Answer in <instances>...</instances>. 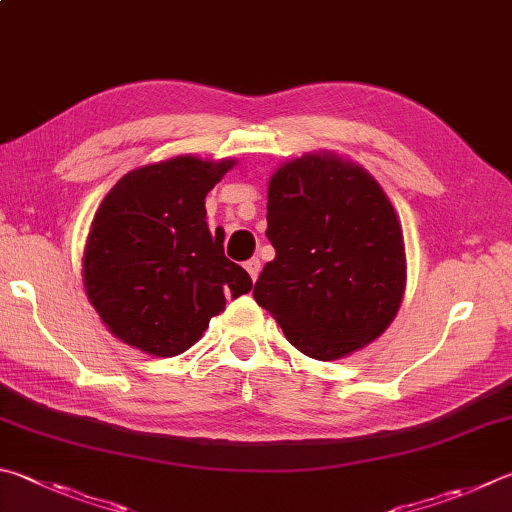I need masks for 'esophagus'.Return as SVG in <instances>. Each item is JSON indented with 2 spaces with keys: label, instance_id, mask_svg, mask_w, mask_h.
Here are the masks:
<instances>
[{
  "label": "esophagus",
  "instance_id": "34e87169",
  "mask_svg": "<svg viewBox=\"0 0 512 512\" xmlns=\"http://www.w3.org/2000/svg\"><path fill=\"white\" fill-rule=\"evenodd\" d=\"M246 266V271H248V275H250V280H257L259 277V271H262V262H259L257 257H253V259H248V262L244 264Z\"/></svg>",
  "mask_w": 512,
  "mask_h": 512
}]
</instances>
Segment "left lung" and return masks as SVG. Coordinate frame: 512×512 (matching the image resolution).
Masks as SVG:
<instances>
[{"mask_svg":"<svg viewBox=\"0 0 512 512\" xmlns=\"http://www.w3.org/2000/svg\"><path fill=\"white\" fill-rule=\"evenodd\" d=\"M266 208L275 259L253 295L288 342L336 360L376 340L405 291L403 230L380 185L362 167L306 154L273 174Z\"/></svg>","mask_w":512,"mask_h":512,"instance_id":"1","label":"left lung"}]
</instances>
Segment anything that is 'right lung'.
Masks as SVG:
<instances>
[{"label":"right lung","mask_w":512,"mask_h":512,"mask_svg":"<svg viewBox=\"0 0 512 512\" xmlns=\"http://www.w3.org/2000/svg\"><path fill=\"white\" fill-rule=\"evenodd\" d=\"M232 167L194 156L125 174L91 221L82 277L100 320L127 345L179 356L208 329L226 297L253 280L224 253L206 221V194Z\"/></svg>","instance_id":"right-lung-1"}]
</instances>
